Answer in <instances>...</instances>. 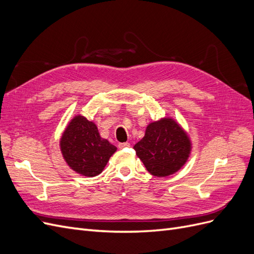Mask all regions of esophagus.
I'll return each instance as SVG.
<instances>
[{"mask_svg": "<svg viewBox=\"0 0 254 254\" xmlns=\"http://www.w3.org/2000/svg\"><path fill=\"white\" fill-rule=\"evenodd\" d=\"M129 146H130V144H129L128 142H126V143H120V144H119V148L123 149V148H126V147H129Z\"/></svg>", "mask_w": 254, "mask_h": 254, "instance_id": "esophagus-1", "label": "esophagus"}]
</instances>
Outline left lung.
<instances>
[{
  "instance_id": "8db88e82",
  "label": "left lung",
  "mask_w": 254,
  "mask_h": 254,
  "mask_svg": "<svg viewBox=\"0 0 254 254\" xmlns=\"http://www.w3.org/2000/svg\"><path fill=\"white\" fill-rule=\"evenodd\" d=\"M133 148L152 176L166 177L188 162L191 142L188 132L172 118L149 123L145 135Z\"/></svg>"
}]
</instances>
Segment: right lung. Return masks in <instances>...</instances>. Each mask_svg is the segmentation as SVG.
<instances>
[{"instance_id": "obj_1", "label": "right lung", "mask_w": 254, "mask_h": 254, "mask_svg": "<svg viewBox=\"0 0 254 254\" xmlns=\"http://www.w3.org/2000/svg\"><path fill=\"white\" fill-rule=\"evenodd\" d=\"M117 147L99 135L94 122L75 115L60 139V150L71 170L84 177L101 174Z\"/></svg>"}]
</instances>
